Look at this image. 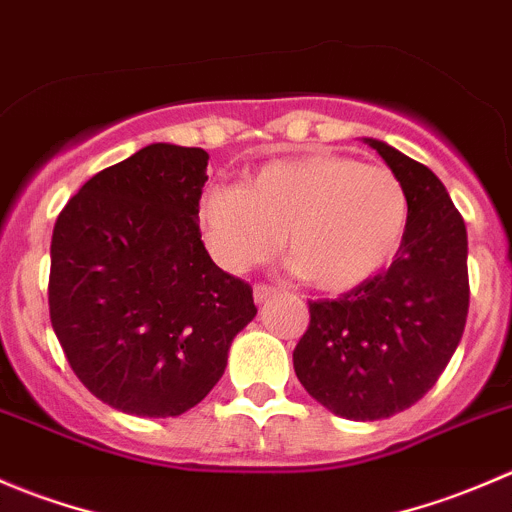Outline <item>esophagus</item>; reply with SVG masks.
<instances>
[{
  "label": "esophagus",
  "mask_w": 512,
  "mask_h": 512,
  "mask_svg": "<svg viewBox=\"0 0 512 512\" xmlns=\"http://www.w3.org/2000/svg\"><path fill=\"white\" fill-rule=\"evenodd\" d=\"M276 288L273 286H268V283H258V286L254 288V298H256V303H263V301H268V298H273L276 296Z\"/></svg>",
  "instance_id": "esophagus-1"
}]
</instances>
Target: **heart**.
Segmentation results:
<instances>
[{
	"label": "heart",
	"instance_id": "obj_1",
	"mask_svg": "<svg viewBox=\"0 0 512 512\" xmlns=\"http://www.w3.org/2000/svg\"><path fill=\"white\" fill-rule=\"evenodd\" d=\"M211 256L226 271H249L281 249L321 291H348L381 271L401 246L408 196L383 166L338 154L266 164L241 184H214L199 201Z\"/></svg>",
	"mask_w": 512,
	"mask_h": 512
}]
</instances>
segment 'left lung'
I'll return each mask as SVG.
<instances>
[{
    "mask_svg": "<svg viewBox=\"0 0 512 512\" xmlns=\"http://www.w3.org/2000/svg\"><path fill=\"white\" fill-rule=\"evenodd\" d=\"M408 196V224L391 266L333 301H311L293 351L301 386L348 421L406 411L435 386L468 318V234L428 166L366 139Z\"/></svg>",
    "mask_w": 512,
    "mask_h": 512,
    "instance_id": "1",
    "label": "left lung"
}]
</instances>
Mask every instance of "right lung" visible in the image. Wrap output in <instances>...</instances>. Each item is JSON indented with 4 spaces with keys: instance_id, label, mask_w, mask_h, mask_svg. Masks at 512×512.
Masks as SVG:
<instances>
[{
    "instance_id": "right-lung-1",
    "label": "right lung",
    "mask_w": 512,
    "mask_h": 512,
    "mask_svg": "<svg viewBox=\"0 0 512 512\" xmlns=\"http://www.w3.org/2000/svg\"><path fill=\"white\" fill-rule=\"evenodd\" d=\"M206 164L204 149L149 144L91 176L54 224L52 328L79 381L121 413L204 401L256 316L249 283L201 241Z\"/></svg>"
}]
</instances>
